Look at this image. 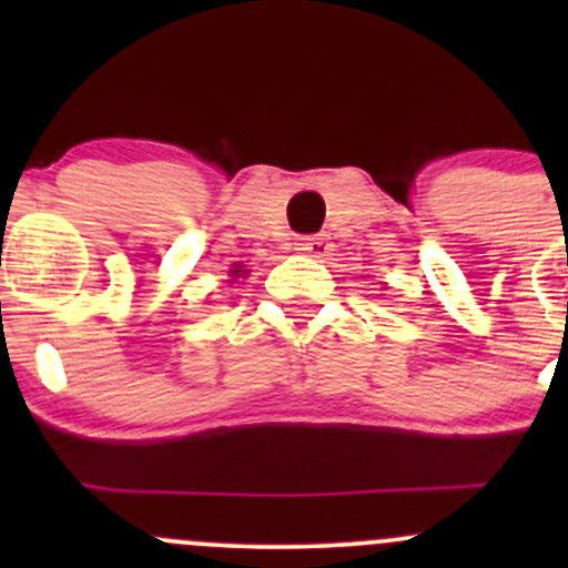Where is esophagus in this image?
<instances>
[{
  "instance_id": "obj_1",
  "label": "esophagus",
  "mask_w": 568,
  "mask_h": 568,
  "mask_svg": "<svg viewBox=\"0 0 568 568\" xmlns=\"http://www.w3.org/2000/svg\"><path fill=\"white\" fill-rule=\"evenodd\" d=\"M329 239L326 236H300L294 242V250L302 252V255H311V257H324L329 252Z\"/></svg>"
}]
</instances>
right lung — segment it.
<instances>
[{
    "instance_id": "add662e5",
    "label": "right lung",
    "mask_w": 568,
    "mask_h": 568,
    "mask_svg": "<svg viewBox=\"0 0 568 568\" xmlns=\"http://www.w3.org/2000/svg\"><path fill=\"white\" fill-rule=\"evenodd\" d=\"M231 274H233V277H239V274H242V268H239V266H236V268H233V272H231Z\"/></svg>"
}]
</instances>
